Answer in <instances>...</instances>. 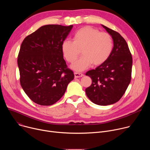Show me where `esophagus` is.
Segmentation results:
<instances>
[{
    "mask_svg": "<svg viewBox=\"0 0 150 150\" xmlns=\"http://www.w3.org/2000/svg\"><path fill=\"white\" fill-rule=\"evenodd\" d=\"M74 75H75V78H80L83 76V74H81V73H78V72H75L74 73Z\"/></svg>",
    "mask_w": 150,
    "mask_h": 150,
    "instance_id": "obj_1",
    "label": "esophagus"
}]
</instances>
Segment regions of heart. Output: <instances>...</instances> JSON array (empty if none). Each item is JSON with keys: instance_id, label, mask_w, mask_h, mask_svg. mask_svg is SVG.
<instances>
[{"instance_id": "obj_1", "label": "heart", "mask_w": 150, "mask_h": 150, "mask_svg": "<svg viewBox=\"0 0 150 150\" xmlns=\"http://www.w3.org/2000/svg\"><path fill=\"white\" fill-rule=\"evenodd\" d=\"M113 44L111 35L105 32H100L91 27L79 29L74 37V41L65 40L61 46L62 54L69 63L75 61L80 53L83 56L71 66L76 71L87 69L92 63L100 65L110 56Z\"/></svg>"}]
</instances>
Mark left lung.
Returning a JSON list of instances; mask_svg holds the SVG:
<instances>
[{"label": "left lung", "instance_id": "1", "mask_svg": "<svg viewBox=\"0 0 150 150\" xmlns=\"http://www.w3.org/2000/svg\"><path fill=\"white\" fill-rule=\"evenodd\" d=\"M113 40L112 52L105 62L85 75L92 79L85 89L94 104L107 105L117 102L125 94L131 79L132 57L125 40L117 32L101 25Z\"/></svg>", "mask_w": 150, "mask_h": 150}]
</instances>
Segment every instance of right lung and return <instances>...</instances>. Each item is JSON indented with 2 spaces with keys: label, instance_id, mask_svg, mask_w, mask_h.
<instances>
[{
  "label": "right lung",
  "instance_id": "right-lung-1",
  "mask_svg": "<svg viewBox=\"0 0 150 150\" xmlns=\"http://www.w3.org/2000/svg\"><path fill=\"white\" fill-rule=\"evenodd\" d=\"M72 27L42 26L21 44L17 60L20 83L28 97L38 104L50 105L56 103L74 78L61 49Z\"/></svg>",
  "mask_w": 150,
  "mask_h": 150
}]
</instances>
